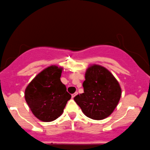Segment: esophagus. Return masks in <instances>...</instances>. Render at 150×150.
Masks as SVG:
<instances>
[{"instance_id": "obj_1", "label": "esophagus", "mask_w": 150, "mask_h": 150, "mask_svg": "<svg viewBox=\"0 0 150 150\" xmlns=\"http://www.w3.org/2000/svg\"><path fill=\"white\" fill-rule=\"evenodd\" d=\"M77 95H78V93H77V92H76V93H74V94H72V98H75V97Z\"/></svg>"}]
</instances>
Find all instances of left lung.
I'll use <instances>...</instances> for the list:
<instances>
[{
  "instance_id": "8db88e82",
  "label": "left lung",
  "mask_w": 150,
  "mask_h": 150,
  "mask_svg": "<svg viewBox=\"0 0 150 150\" xmlns=\"http://www.w3.org/2000/svg\"><path fill=\"white\" fill-rule=\"evenodd\" d=\"M83 86L84 93L74 100L88 117L100 120L112 113L121 98L119 83L108 69L99 65L88 67Z\"/></svg>"
}]
</instances>
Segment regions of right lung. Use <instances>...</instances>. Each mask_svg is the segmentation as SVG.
<instances>
[{
  "label": "right lung",
  "mask_w": 150,
  "mask_h": 150,
  "mask_svg": "<svg viewBox=\"0 0 150 150\" xmlns=\"http://www.w3.org/2000/svg\"><path fill=\"white\" fill-rule=\"evenodd\" d=\"M62 67L51 65L33 78L25 90V99L36 117L52 122L63 112L71 95L60 81Z\"/></svg>",
  "instance_id": "1"
}]
</instances>
